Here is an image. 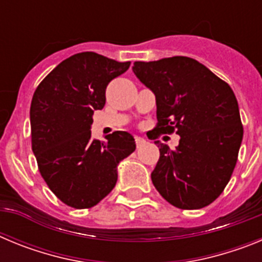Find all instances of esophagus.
I'll return each instance as SVG.
<instances>
[{"label": "esophagus", "instance_id": "obj_1", "mask_svg": "<svg viewBox=\"0 0 262 262\" xmlns=\"http://www.w3.org/2000/svg\"><path fill=\"white\" fill-rule=\"evenodd\" d=\"M135 143H136V147H142L143 144H145V139H143L142 136H135Z\"/></svg>", "mask_w": 262, "mask_h": 262}]
</instances>
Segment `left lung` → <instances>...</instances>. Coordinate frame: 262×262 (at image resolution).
Here are the masks:
<instances>
[{
  "instance_id": "1",
  "label": "left lung",
  "mask_w": 262,
  "mask_h": 262,
  "mask_svg": "<svg viewBox=\"0 0 262 262\" xmlns=\"http://www.w3.org/2000/svg\"><path fill=\"white\" fill-rule=\"evenodd\" d=\"M133 71L156 97L154 131L180 135L176 149L155 142L160 149L151 174L155 187L178 209L210 205L230 181L244 133L232 89L186 56L135 61Z\"/></svg>"
}]
</instances>
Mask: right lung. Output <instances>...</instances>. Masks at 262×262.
I'll return each instance as SVG.
<instances>
[{
    "instance_id": "obj_1",
    "label": "right lung",
    "mask_w": 262,
    "mask_h": 262,
    "mask_svg": "<svg viewBox=\"0 0 262 262\" xmlns=\"http://www.w3.org/2000/svg\"><path fill=\"white\" fill-rule=\"evenodd\" d=\"M131 62L81 52L61 61L41 81L30 107L32 152L52 193L75 209L102 201L118 180L117 166L135 151L126 131L92 138L94 110L103 108L106 86Z\"/></svg>"
}]
</instances>
